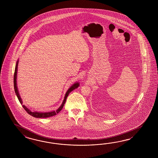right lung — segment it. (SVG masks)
<instances>
[{"instance_id":"right-lung-1","label":"right lung","mask_w":158,"mask_h":158,"mask_svg":"<svg viewBox=\"0 0 158 158\" xmlns=\"http://www.w3.org/2000/svg\"><path fill=\"white\" fill-rule=\"evenodd\" d=\"M18 60L17 62L16 63V65H15V71H14V90H15V94L17 95V98H18V100L20 102V103L21 104H23V102H22V100L21 99V97L19 95V93H18V89H17V68H18ZM79 86V83H75L69 89H68L65 96H64V99L63 100V103L62 104V105L60 106V107L56 111H51V112H48V113H40V112H32L30 110H29L27 107H26L24 105H23V108L25 109V110L27 112L29 115H32L33 117L35 118H48L50 117H52V116H54L55 115H56L59 112H60L61 111V110L63 108V106L66 102V99L68 98V95L69 94L74 90L76 88H77Z\"/></svg>"}]
</instances>
